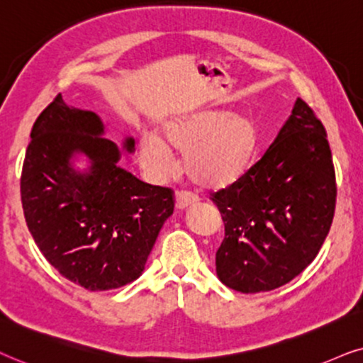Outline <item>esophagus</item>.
Listing matches in <instances>:
<instances>
[{"instance_id":"34e87169","label":"esophagus","mask_w":363,"mask_h":363,"mask_svg":"<svg viewBox=\"0 0 363 363\" xmlns=\"http://www.w3.org/2000/svg\"><path fill=\"white\" fill-rule=\"evenodd\" d=\"M197 197L187 191H179L176 194V207L177 209H186L192 204H196Z\"/></svg>"}]
</instances>
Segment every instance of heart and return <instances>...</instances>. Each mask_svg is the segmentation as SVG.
I'll return each instance as SVG.
<instances>
[{
	"mask_svg": "<svg viewBox=\"0 0 363 363\" xmlns=\"http://www.w3.org/2000/svg\"><path fill=\"white\" fill-rule=\"evenodd\" d=\"M162 139L144 134L139 159L154 179H166L177 169L174 151L184 154V172L207 191L225 189L244 176L255 147L257 128L245 114L225 109H201L177 116L162 125Z\"/></svg>",
	"mask_w": 363,
	"mask_h": 363,
	"instance_id": "b5f03b06",
	"label": "heart"
}]
</instances>
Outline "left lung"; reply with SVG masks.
I'll list each match as a JSON object with an SVG mask.
<instances>
[{"label": "left lung", "instance_id": "obj_1", "mask_svg": "<svg viewBox=\"0 0 363 363\" xmlns=\"http://www.w3.org/2000/svg\"><path fill=\"white\" fill-rule=\"evenodd\" d=\"M211 199L224 220L216 270L227 287L274 291L315 259L330 230L337 184L325 128L306 101H296L264 156Z\"/></svg>", "mask_w": 363, "mask_h": 363}]
</instances>
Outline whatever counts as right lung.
<instances>
[{
    "label": "right lung",
    "mask_w": 363,
    "mask_h": 363,
    "mask_svg": "<svg viewBox=\"0 0 363 363\" xmlns=\"http://www.w3.org/2000/svg\"><path fill=\"white\" fill-rule=\"evenodd\" d=\"M93 111L69 108L61 94L38 116L21 171L24 219L48 262L88 291L136 280L174 211V191L139 181L118 166V146L103 138ZM129 152L134 139L124 141ZM84 153L91 166L70 164Z\"/></svg>",
    "instance_id": "add662e5"
}]
</instances>
